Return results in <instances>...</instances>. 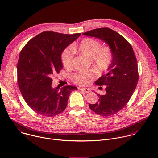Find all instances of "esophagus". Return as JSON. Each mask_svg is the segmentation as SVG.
Here are the masks:
<instances>
[{
  "label": "esophagus",
  "instance_id": "esophagus-1",
  "mask_svg": "<svg viewBox=\"0 0 158 158\" xmlns=\"http://www.w3.org/2000/svg\"><path fill=\"white\" fill-rule=\"evenodd\" d=\"M78 89L79 90V91H83L85 93H88L90 92V89H88V88H84V87H79L78 88Z\"/></svg>",
  "mask_w": 158,
  "mask_h": 158
}]
</instances>
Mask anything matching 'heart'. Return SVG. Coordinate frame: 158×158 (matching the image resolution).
Segmentation results:
<instances>
[{"label":"heart","instance_id":"b5f03b06","mask_svg":"<svg viewBox=\"0 0 158 158\" xmlns=\"http://www.w3.org/2000/svg\"><path fill=\"white\" fill-rule=\"evenodd\" d=\"M74 51L77 52L90 59L94 68L99 71H104L108 69L112 60V52L107 46L101 48V43L93 39L85 38L76 46L66 48L62 54V62L67 69L73 67ZM95 72L87 70L77 73L73 76L74 82L81 85H87L94 79Z\"/></svg>","mask_w":158,"mask_h":158}]
</instances>
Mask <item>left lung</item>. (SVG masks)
Wrapping results in <instances>:
<instances>
[{
	"instance_id": "1",
	"label": "left lung",
	"mask_w": 158,
	"mask_h": 158,
	"mask_svg": "<svg viewBox=\"0 0 158 158\" xmlns=\"http://www.w3.org/2000/svg\"><path fill=\"white\" fill-rule=\"evenodd\" d=\"M82 34L104 41L112 51V60L107 69L108 73L95 82L96 85H104L106 94H98V102L89 104V106L98 114L106 117L112 116L126 105L138 84L139 76L136 56L131 45L109 28L96 29Z\"/></svg>"
}]
</instances>
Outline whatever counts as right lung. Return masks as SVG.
Wrapping results in <instances>:
<instances>
[{"instance_id": "1", "label": "right lung", "mask_w": 158, "mask_h": 158, "mask_svg": "<svg viewBox=\"0 0 158 158\" xmlns=\"http://www.w3.org/2000/svg\"><path fill=\"white\" fill-rule=\"evenodd\" d=\"M81 33L73 35L46 31L30 40L21 51L17 64L18 85L25 101L36 113L55 116L64 110L75 86L59 90L52 77L62 69L61 55Z\"/></svg>"}]
</instances>
